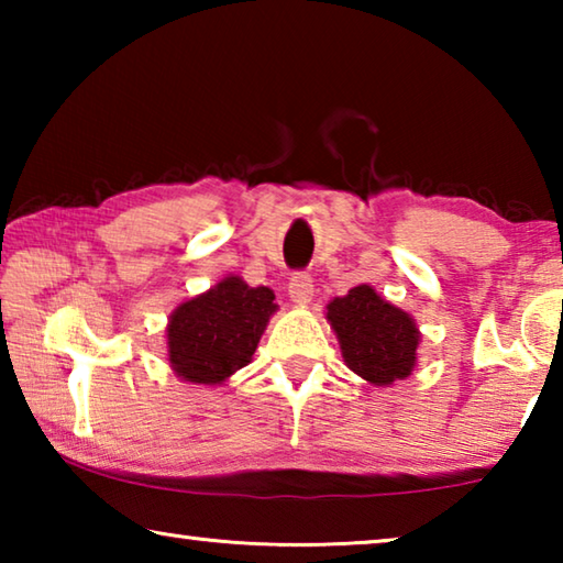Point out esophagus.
Wrapping results in <instances>:
<instances>
[{
	"label": "esophagus",
	"mask_w": 563,
	"mask_h": 563,
	"mask_svg": "<svg viewBox=\"0 0 563 563\" xmlns=\"http://www.w3.org/2000/svg\"><path fill=\"white\" fill-rule=\"evenodd\" d=\"M288 295L295 305H308L312 300V278L308 273H295L288 285Z\"/></svg>",
	"instance_id": "esophagus-1"
}]
</instances>
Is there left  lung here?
I'll list each match as a JSON object with an SVG mask.
<instances>
[{
  "label": "left lung",
  "mask_w": 563,
  "mask_h": 563,
  "mask_svg": "<svg viewBox=\"0 0 563 563\" xmlns=\"http://www.w3.org/2000/svg\"><path fill=\"white\" fill-rule=\"evenodd\" d=\"M325 310L342 360L357 377L375 387H389L412 375L422 342L417 322L373 285H355L342 298H332Z\"/></svg>",
  "instance_id": "8db88e82"
}]
</instances>
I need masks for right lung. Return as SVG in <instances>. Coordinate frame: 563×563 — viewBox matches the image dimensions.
Masks as SVG:
<instances>
[{
  "label": "right lung",
  "instance_id": "1",
  "mask_svg": "<svg viewBox=\"0 0 563 563\" xmlns=\"http://www.w3.org/2000/svg\"><path fill=\"white\" fill-rule=\"evenodd\" d=\"M278 310L275 292L251 288L241 275H225L168 316L166 347L174 375L190 385L216 387L253 360L265 328Z\"/></svg>",
  "mask_w": 563,
  "mask_h": 563
}]
</instances>
